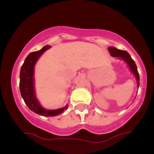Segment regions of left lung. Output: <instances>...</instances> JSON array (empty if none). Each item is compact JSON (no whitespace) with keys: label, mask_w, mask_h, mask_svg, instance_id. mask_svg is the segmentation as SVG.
Instances as JSON below:
<instances>
[{"label":"left lung","mask_w":154,"mask_h":154,"mask_svg":"<svg viewBox=\"0 0 154 154\" xmlns=\"http://www.w3.org/2000/svg\"><path fill=\"white\" fill-rule=\"evenodd\" d=\"M109 51L110 52L111 55L114 57H119V59H123L128 64V66H130V70L132 72V73L134 74L135 77H136V80L137 82V87L139 88L140 86V77H139V73L137 72V66H136L135 61H133V59H132L131 56H130V54L127 52L126 51H122L119 50V49L116 48L114 47H109Z\"/></svg>","instance_id":"left-lung-1"}]
</instances>
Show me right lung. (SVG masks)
I'll return each instance as SVG.
<instances>
[{
    "mask_svg": "<svg viewBox=\"0 0 154 154\" xmlns=\"http://www.w3.org/2000/svg\"><path fill=\"white\" fill-rule=\"evenodd\" d=\"M50 45H45L41 50L32 52L27 56L25 61L21 67L20 76H19V89L22 98L26 105L31 111L36 114L45 116H54L61 114L63 111L66 110L68 105L62 109L56 110H46L43 109L38 103L35 95L34 89V66L37 60L45 51L50 48Z\"/></svg>",
    "mask_w": 154,
    "mask_h": 154,
    "instance_id": "obj_1",
    "label": "right lung"
}]
</instances>
